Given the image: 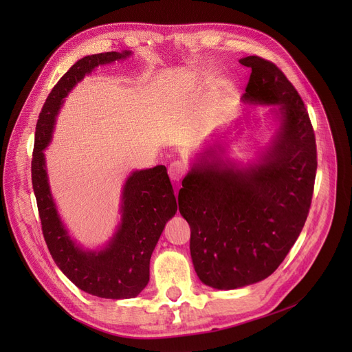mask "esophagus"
Returning <instances> with one entry per match:
<instances>
[{
  "instance_id": "obj_1",
  "label": "esophagus",
  "mask_w": 352,
  "mask_h": 352,
  "mask_svg": "<svg viewBox=\"0 0 352 352\" xmlns=\"http://www.w3.org/2000/svg\"><path fill=\"white\" fill-rule=\"evenodd\" d=\"M187 171H188V166L182 161H174L168 166V174L173 181H179L184 175L187 174Z\"/></svg>"
}]
</instances>
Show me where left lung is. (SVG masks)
<instances>
[{
    "mask_svg": "<svg viewBox=\"0 0 352 352\" xmlns=\"http://www.w3.org/2000/svg\"><path fill=\"white\" fill-rule=\"evenodd\" d=\"M239 63L251 68L244 101L280 105L281 125L260 162L234 168L211 148L182 179L192 264L217 289L255 284L280 267L305 224L317 173L316 134L297 89L268 60Z\"/></svg>",
    "mask_w": 352,
    "mask_h": 352,
    "instance_id": "8db88e82",
    "label": "left lung"
}]
</instances>
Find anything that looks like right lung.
I'll return each instance as SVG.
<instances>
[{"label":"right lung","instance_id":"add662e5","mask_svg":"<svg viewBox=\"0 0 352 352\" xmlns=\"http://www.w3.org/2000/svg\"><path fill=\"white\" fill-rule=\"evenodd\" d=\"M131 51L101 52L78 60L55 84L35 128L31 161L32 188L44 239L55 264L80 289L101 298H134L150 281V260L160 235L177 212V201L166 168L157 165L134 171L122 190L121 224L101 251H85L69 238L55 208L48 186L43 150L68 92L85 74L101 64L125 58Z\"/></svg>","mask_w":352,"mask_h":352}]
</instances>
